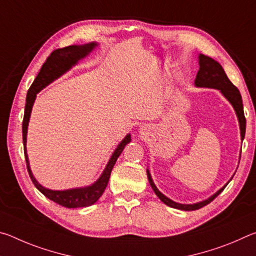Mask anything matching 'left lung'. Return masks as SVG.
I'll use <instances>...</instances> for the list:
<instances>
[{"label": "left lung", "instance_id": "8db88e82", "mask_svg": "<svg viewBox=\"0 0 256 256\" xmlns=\"http://www.w3.org/2000/svg\"><path fill=\"white\" fill-rule=\"evenodd\" d=\"M198 63H200V70L198 71L196 84L198 86H206V88L219 89L220 92H222L224 96L232 102V105L234 106V108H235L236 114L238 116V120H240L242 138H244L245 130H246V118L244 115V108H242V100L240 90L237 89V86H235L232 84V81L228 79L227 74L224 73L222 66H220L218 62H216L214 60H212L211 58H209V56L200 54V60H198ZM146 174H148L149 183L151 185V188H152L154 192L157 194V196L164 203V204H167L168 206L175 208V209L185 210V211L198 210V209H201V208H203L206 204H209V203L211 201H214V198L222 192L224 188H226V186H224V188H222V190H219L218 192L214 194V196L206 201L196 203V204H180V203L172 201L170 198H166L162 193H160L158 188H156V185L154 184L152 180H151L150 172L148 170H146Z\"/></svg>", "mask_w": 256, "mask_h": 256}]
</instances>
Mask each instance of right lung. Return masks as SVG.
I'll return each mask as SVG.
<instances>
[{
    "mask_svg": "<svg viewBox=\"0 0 256 256\" xmlns=\"http://www.w3.org/2000/svg\"><path fill=\"white\" fill-rule=\"evenodd\" d=\"M94 46H96L94 42H90V44H86L84 46H66L63 47V48H58L52 52L50 55L46 58L45 63L42 64L36 79L34 80L32 84L30 86L27 94V98H26L24 115L22 120V138L24 158L26 164H27L29 176L30 178H32L34 185L40 190V192L44 194L46 198H48L50 200L54 201L55 203H58V204L66 208L89 206L94 204V203L102 196V194L104 193V190H105L108 184V180H110V172L116 162V160L120 157V154H122L124 146L131 141V138H130L128 134V136H126V138L118 144V149L114 151V154H112L110 160L108 162L102 175L99 177V180L96 183L92 184V186H88V188L68 190H52L42 188L40 184H38V182L34 180V177L32 174V170H30L28 156L27 152H26V140H27V128L30 112H32V108L34 105V98H36V94H38V92L44 88L45 86L55 80L56 78L62 76L64 72H66L68 68H70L73 64H76L80 58H84L86 55H88L89 52H92Z\"/></svg>",
    "mask_w": 256,
    "mask_h": 256,
    "instance_id": "right-lung-1",
    "label": "right lung"
}]
</instances>
